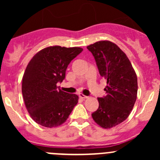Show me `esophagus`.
<instances>
[{
	"label": "esophagus",
	"mask_w": 160,
	"mask_h": 160,
	"mask_svg": "<svg viewBox=\"0 0 160 160\" xmlns=\"http://www.w3.org/2000/svg\"><path fill=\"white\" fill-rule=\"evenodd\" d=\"M79 97H80V98H82V99H86V98H88V96H85V95L83 94V93H80V94H79Z\"/></svg>",
	"instance_id": "34e87169"
}]
</instances>
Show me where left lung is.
I'll use <instances>...</instances> for the list:
<instances>
[{
  "label": "left lung",
  "mask_w": 160,
  "mask_h": 160,
  "mask_svg": "<svg viewBox=\"0 0 160 160\" xmlns=\"http://www.w3.org/2000/svg\"><path fill=\"white\" fill-rule=\"evenodd\" d=\"M100 75L107 80L106 95L98 98L99 108L91 114L94 122L104 128L123 122L137 98V76L132 63L118 46L110 41H99L88 46Z\"/></svg>",
  "instance_id": "1"
}]
</instances>
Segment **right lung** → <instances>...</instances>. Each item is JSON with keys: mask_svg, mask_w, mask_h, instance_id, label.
Wrapping results in <instances>:
<instances>
[{"mask_svg": "<svg viewBox=\"0 0 160 160\" xmlns=\"http://www.w3.org/2000/svg\"><path fill=\"white\" fill-rule=\"evenodd\" d=\"M80 47L49 46L40 50L28 62L22 78V95L31 118L47 128L57 127L68 118L78 96L58 89L70 62Z\"/></svg>", "mask_w": 160, "mask_h": 160, "instance_id": "right-lung-1", "label": "right lung"}]
</instances>
